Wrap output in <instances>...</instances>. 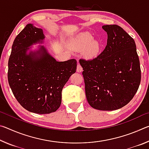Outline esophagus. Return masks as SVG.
Here are the masks:
<instances>
[{
    "label": "esophagus",
    "instance_id": "34e87169",
    "mask_svg": "<svg viewBox=\"0 0 149 149\" xmlns=\"http://www.w3.org/2000/svg\"><path fill=\"white\" fill-rule=\"evenodd\" d=\"M83 71V68L81 67V65H80L79 63H78L77 66V72H81Z\"/></svg>",
    "mask_w": 149,
    "mask_h": 149
}]
</instances>
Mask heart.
Returning a JSON list of instances; mask_svg holds the SVG:
<instances>
[{"label": "heart", "mask_w": 149, "mask_h": 149, "mask_svg": "<svg viewBox=\"0 0 149 149\" xmlns=\"http://www.w3.org/2000/svg\"><path fill=\"white\" fill-rule=\"evenodd\" d=\"M70 45L75 50H84V56L87 58H94L99 54L101 44L89 33H80L70 39Z\"/></svg>", "instance_id": "b5f03b06"}]
</instances>
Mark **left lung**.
Listing matches in <instances>:
<instances>
[{"label":"left lung","mask_w":149,"mask_h":149,"mask_svg":"<svg viewBox=\"0 0 149 149\" xmlns=\"http://www.w3.org/2000/svg\"><path fill=\"white\" fill-rule=\"evenodd\" d=\"M107 45L97 58L80 59L85 95L91 107L111 111L132 100L139 87L141 68L135 41L117 25H106Z\"/></svg>","instance_id":"obj_1"}]
</instances>
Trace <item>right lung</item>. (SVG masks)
I'll use <instances>...</instances> for the list:
<instances>
[{"label":"right lung","instance_id":"1","mask_svg":"<svg viewBox=\"0 0 149 149\" xmlns=\"http://www.w3.org/2000/svg\"><path fill=\"white\" fill-rule=\"evenodd\" d=\"M45 38L42 29L27 24L14 39L8 60V80L14 97L25 109L39 114L58 109L63 87L77 69L76 60L58 62L43 45L31 49Z\"/></svg>","mask_w":149,"mask_h":149}]
</instances>
